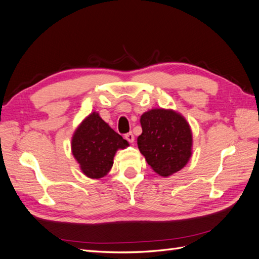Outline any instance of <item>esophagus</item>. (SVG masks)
I'll list each match as a JSON object with an SVG mask.
<instances>
[{
  "instance_id": "esophagus-1",
  "label": "esophagus",
  "mask_w": 259,
  "mask_h": 259,
  "mask_svg": "<svg viewBox=\"0 0 259 259\" xmlns=\"http://www.w3.org/2000/svg\"><path fill=\"white\" fill-rule=\"evenodd\" d=\"M124 138L126 139L127 142H128V143H131V144H132V143H134V139H135L134 135H133V133H131V132H130V133H127V134H125V135H124Z\"/></svg>"
}]
</instances>
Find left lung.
I'll return each mask as SVG.
<instances>
[{
  "instance_id": "1",
  "label": "left lung",
  "mask_w": 259,
  "mask_h": 259,
  "mask_svg": "<svg viewBox=\"0 0 259 259\" xmlns=\"http://www.w3.org/2000/svg\"><path fill=\"white\" fill-rule=\"evenodd\" d=\"M140 124L138 148L155 173L166 177L182 169L192 147L191 130L184 116L173 110L152 109L142 115Z\"/></svg>"
}]
</instances>
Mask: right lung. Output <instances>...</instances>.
<instances>
[{
    "label": "right lung",
    "instance_id": "1",
    "mask_svg": "<svg viewBox=\"0 0 259 259\" xmlns=\"http://www.w3.org/2000/svg\"><path fill=\"white\" fill-rule=\"evenodd\" d=\"M72 153L83 173L90 178H101L113 165L117 149L128 146L126 140L115 133L93 112L82 122L72 138Z\"/></svg>",
    "mask_w": 259,
    "mask_h": 259
}]
</instances>
